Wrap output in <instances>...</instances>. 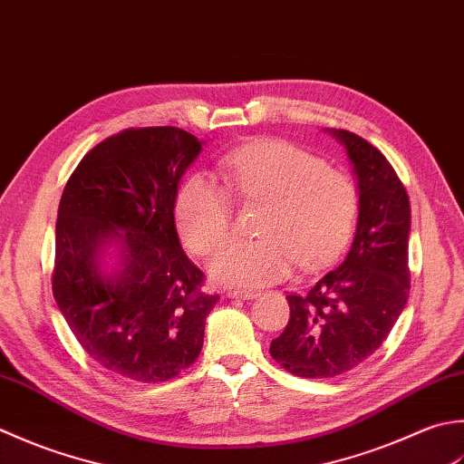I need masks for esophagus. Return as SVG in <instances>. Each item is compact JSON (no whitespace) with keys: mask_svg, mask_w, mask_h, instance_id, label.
<instances>
[{"mask_svg":"<svg viewBox=\"0 0 464 464\" xmlns=\"http://www.w3.org/2000/svg\"><path fill=\"white\" fill-rule=\"evenodd\" d=\"M226 296L228 298H240V300H250V298H256L258 296V292H254V290H226Z\"/></svg>","mask_w":464,"mask_h":464,"instance_id":"1","label":"esophagus"}]
</instances>
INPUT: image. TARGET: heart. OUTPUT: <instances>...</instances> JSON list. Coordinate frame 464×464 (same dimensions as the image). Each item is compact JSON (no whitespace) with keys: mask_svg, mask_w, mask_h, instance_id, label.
I'll return each instance as SVG.
<instances>
[{"mask_svg":"<svg viewBox=\"0 0 464 464\" xmlns=\"http://www.w3.org/2000/svg\"><path fill=\"white\" fill-rule=\"evenodd\" d=\"M226 184L242 204H262L256 242H232L212 260L224 285L256 288L292 268L320 270L334 262L354 230L358 192L343 169L282 140H260L224 158ZM222 184L194 174L179 188L176 220L192 252L208 256L230 238L232 198Z\"/></svg>","mask_w":464,"mask_h":464,"instance_id":"1","label":"heart"}]
</instances>
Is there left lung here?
<instances>
[{
  "label": "left lung",
  "mask_w": 464,
  "mask_h": 464,
  "mask_svg": "<svg viewBox=\"0 0 464 464\" xmlns=\"http://www.w3.org/2000/svg\"><path fill=\"white\" fill-rule=\"evenodd\" d=\"M346 148L356 174V234L338 268L306 295H288L290 318L270 354L302 378L353 371L389 336L409 300L411 202L381 150L348 130H326Z\"/></svg>",
  "instance_id": "obj_1"
}]
</instances>
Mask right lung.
Listing matches in <instances>:
<instances>
[{
    "label": "right lung",
    "mask_w": 464,
    "mask_h": 464,
    "mask_svg": "<svg viewBox=\"0 0 464 464\" xmlns=\"http://www.w3.org/2000/svg\"><path fill=\"white\" fill-rule=\"evenodd\" d=\"M202 150L188 131L130 128L82 158L55 222L52 290L83 351L106 371L164 382L200 356L218 295L176 232L179 178ZM119 248L110 269L102 254Z\"/></svg>",
    "instance_id": "add662e5"
}]
</instances>
